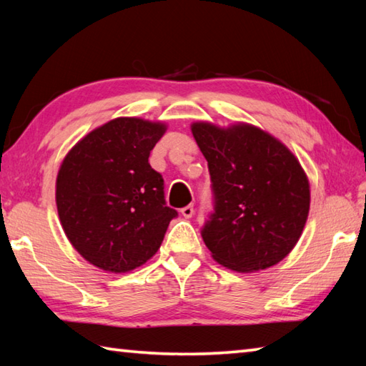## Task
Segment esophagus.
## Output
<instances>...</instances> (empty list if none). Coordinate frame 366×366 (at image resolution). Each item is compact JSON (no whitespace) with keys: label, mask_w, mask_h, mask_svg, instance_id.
<instances>
[{"label":"esophagus","mask_w":366,"mask_h":366,"mask_svg":"<svg viewBox=\"0 0 366 366\" xmlns=\"http://www.w3.org/2000/svg\"><path fill=\"white\" fill-rule=\"evenodd\" d=\"M193 206H185V207H182L181 209V214L185 217V219H192V215H193Z\"/></svg>","instance_id":"obj_1"}]
</instances>
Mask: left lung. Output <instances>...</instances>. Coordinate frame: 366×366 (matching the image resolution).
Listing matches in <instances>:
<instances>
[{"label": "left lung", "mask_w": 366, "mask_h": 366, "mask_svg": "<svg viewBox=\"0 0 366 366\" xmlns=\"http://www.w3.org/2000/svg\"><path fill=\"white\" fill-rule=\"evenodd\" d=\"M207 160L215 212L203 228L212 258L239 274L275 266L299 242L310 212V181L299 159L248 122H192Z\"/></svg>", "instance_id": "left-lung-1"}]
</instances>
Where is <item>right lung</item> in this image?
<instances>
[{
	"label": "right lung",
	"mask_w": 366,
	"mask_h": 366,
	"mask_svg": "<svg viewBox=\"0 0 366 366\" xmlns=\"http://www.w3.org/2000/svg\"><path fill=\"white\" fill-rule=\"evenodd\" d=\"M167 129L121 116L91 130L61 162L54 192L61 227L92 266L126 274L160 248L177 212L165 204L149 154Z\"/></svg>",
	"instance_id": "1"
}]
</instances>
